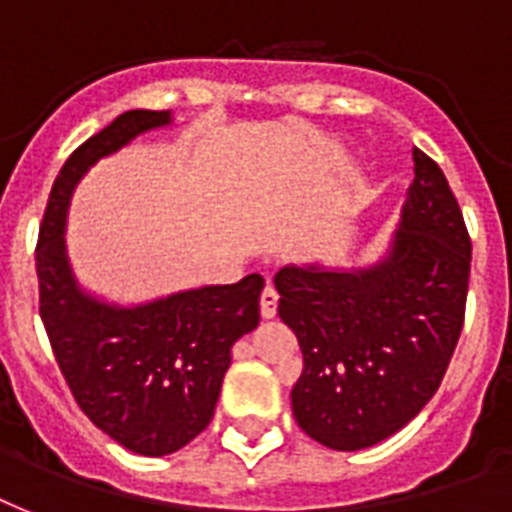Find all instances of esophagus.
<instances>
[{
    "instance_id": "obj_1",
    "label": "esophagus",
    "mask_w": 512,
    "mask_h": 512,
    "mask_svg": "<svg viewBox=\"0 0 512 512\" xmlns=\"http://www.w3.org/2000/svg\"><path fill=\"white\" fill-rule=\"evenodd\" d=\"M276 308H279V292L273 287H265L263 295H260V313H263V319H273Z\"/></svg>"
}]
</instances>
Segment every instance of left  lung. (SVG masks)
<instances>
[{"mask_svg":"<svg viewBox=\"0 0 512 512\" xmlns=\"http://www.w3.org/2000/svg\"><path fill=\"white\" fill-rule=\"evenodd\" d=\"M388 255L369 268L287 265L273 276L297 335V425L337 452L393 436L428 404L460 340L470 236L444 172L420 148Z\"/></svg>","mask_w":512,"mask_h":512,"instance_id":"left-lung-1","label":"left lung"}]
</instances>
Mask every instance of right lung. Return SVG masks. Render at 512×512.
I'll return each mask as SVG.
<instances>
[{"label": "right lung", "instance_id": "obj_1", "mask_svg": "<svg viewBox=\"0 0 512 512\" xmlns=\"http://www.w3.org/2000/svg\"><path fill=\"white\" fill-rule=\"evenodd\" d=\"M170 122V111H127L76 148L55 177L36 244L39 313L76 404L143 457L177 452L207 428L233 342L260 324L265 287L260 273H249L124 308L76 284L63 239L76 183L103 156Z\"/></svg>", "mask_w": 512, "mask_h": 512}]
</instances>
